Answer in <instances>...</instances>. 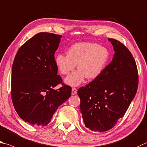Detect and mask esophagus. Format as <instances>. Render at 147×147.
<instances>
[{
	"label": "esophagus",
	"mask_w": 147,
	"mask_h": 147,
	"mask_svg": "<svg viewBox=\"0 0 147 147\" xmlns=\"http://www.w3.org/2000/svg\"><path fill=\"white\" fill-rule=\"evenodd\" d=\"M77 93V89L76 88H73L72 89V91H71V94L72 95H75Z\"/></svg>",
	"instance_id": "34e87169"
}]
</instances>
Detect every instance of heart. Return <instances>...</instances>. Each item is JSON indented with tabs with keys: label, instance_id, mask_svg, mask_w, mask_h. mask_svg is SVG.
Listing matches in <instances>:
<instances>
[{
	"label": "heart",
	"instance_id": "1",
	"mask_svg": "<svg viewBox=\"0 0 147 147\" xmlns=\"http://www.w3.org/2000/svg\"><path fill=\"white\" fill-rule=\"evenodd\" d=\"M109 53L105 47L93 42H78L69 48L67 55L58 54L55 62L63 75L74 71L77 65L79 70L74 72L65 79V82L72 87L78 86L87 80H93L100 75L105 67Z\"/></svg>",
	"mask_w": 147,
	"mask_h": 147
}]
</instances>
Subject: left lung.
I'll use <instances>...</instances> for the list:
<instances>
[{"instance_id":"left-lung-1","label":"left lung","mask_w":147,"mask_h":147,"mask_svg":"<svg viewBox=\"0 0 147 147\" xmlns=\"http://www.w3.org/2000/svg\"><path fill=\"white\" fill-rule=\"evenodd\" d=\"M108 40L115 52L111 62L78 90L85 127L100 132L112 129L124 116L138 86L137 66L131 53L118 40Z\"/></svg>"}]
</instances>
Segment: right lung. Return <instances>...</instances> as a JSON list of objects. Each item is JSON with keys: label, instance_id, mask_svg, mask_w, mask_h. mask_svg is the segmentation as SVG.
<instances>
[{"label": "right lung", "instance_id": "right-lung-1", "mask_svg": "<svg viewBox=\"0 0 147 147\" xmlns=\"http://www.w3.org/2000/svg\"><path fill=\"white\" fill-rule=\"evenodd\" d=\"M62 36L39 33L22 45L12 66L11 98L15 111L32 125L46 126L58 107L71 96V87L58 75L55 53Z\"/></svg>", "mask_w": 147, "mask_h": 147}]
</instances>
